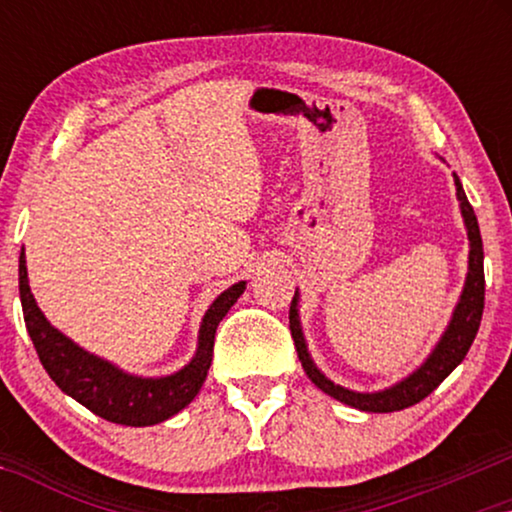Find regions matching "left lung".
<instances>
[{
    "label": "left lung",
    "instance_id": "obj_1",
    "mask_svg": "<svg viewBox=\"0 0 512 512\" xmlns=\"http://www.w3.org/2000/svg\"><path fill=\"white\" fill-rule=\"evenodd\" d=\"M454 186H457V200L461 216H464V226L468 235V272L464 291H461L459 303L454 307L450 324H447L445 333L440 335L436 347L431 349V354L426 356L422 366L412 370L408 377H403L401 382L391 384L387 389L380 391H354L347 387H340L333 380L321 373L317 363L312 361L310 349H307L303 326H300V293L296 289V296L291 300V312H289V328L293 335V342H296L298 359L303 363L305 373L310 380L317 384V387L328 394L335 401L349 405V408L363 410V412H396L403 408H410L431 394L433 389L438 387L440 382L445 380L447 375L452 373L454 368L464 361V356L471 349L475 335H478L482 310H485V268H482V261H485V254H482V237L478 228V219H475V212L468 202L464 186L457 174H454Z\"/></svg>",
    "mask_w": 512,
    "mask_h": 512
}]
</instances>
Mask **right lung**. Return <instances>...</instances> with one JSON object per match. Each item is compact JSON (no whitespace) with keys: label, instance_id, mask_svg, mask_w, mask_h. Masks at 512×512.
Listing matches in <instances>:
<instances>
[{"label":"right lung","instance_id":"1","mask_svg":"<svg viewBox=\"0 0 512 512\" xmlns=\"http://www.w3.org/2000/svg\"><path fill=\"white\" fill-rule=\"evenodd\" d=\"M18 284L27 333L51 380L97 417L125 426H153L165 422L198 396L207 370L212 366L216 328L247 289V282H237L221 296H216L202 317L193 359L184 368L163 377H142L125 373L116 363L86 352L44 317L30 291L25 247L20 249Z\"/></svg>","mask_w":512,"mask_h":512}]
</instances>
